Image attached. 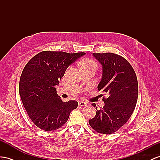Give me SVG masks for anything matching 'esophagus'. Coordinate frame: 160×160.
<instances>
[{
	"instance_id": "1",
	"label": "esophagus",
	"mask_w": 160,
	"mask_h": 160,
	"mask_svg": "<svg viewBox=\"0 0 160 160\" xmlns=\"http://www.w3.org/2000/svg\"><path fill=\"white\" fill-rule=\"evenodd\" d=\"M86 105H87V103L85 101H80L78 102V105L80 106V107H83V106H85Z\"/></svg>"
}]
</instances>
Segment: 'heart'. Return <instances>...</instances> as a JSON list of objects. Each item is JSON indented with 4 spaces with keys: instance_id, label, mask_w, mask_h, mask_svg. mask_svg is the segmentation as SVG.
<instances>
[{
    "instance_id": "obj_1",
    "label": "heart",
    "mask_w": 160,
    "mask_h": 160,
    "mask_svg": "<svg viewBox=\"0 0 160 160\" xmlns=\"http://www.w3.org/2000/svg\"><path fill=\"white\" fill-rule=\"evenodd\" d=\"M80 69H87L90 68H97V63L94 60L90 58H84L80 62Z\"/></svg>"
}]
</instances>
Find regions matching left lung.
I'll use <instances>...</instances> for the list:
<instances>
[{
  "mask_svg": "<svg viewBox=\"0 0 160 160\" xmlns=\"http://www.w3.org/2000/svg\"><path fill=\"white\" fill-rule=\"evenodd\" d=\"M103 66L102 79L97 87L107 95L103 97L105 105L97 109L88 122L96 132L109 134L119 130L129 120L135 109L138 87L132 65L124 57L113 52L93 53ZM103 95H101L103 96Z\"/></svg>",
  "mask_w": 160,
  "mask_h": 160,
  "instance_id": "8db88e82",
  "label": "left lung"
}]
</instances>
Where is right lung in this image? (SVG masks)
<instances>
[{
  "label": "right lung",
  "instance_id": "obj_1",
  "mask_svg": "<svg viewBox=\"0 0 160 160\" xmlns=\"http://www.w3.org/2000/svg\"><path fill=\"white\" fill-rule=\"evenodd\" d=\"M84 54L44 51L32 57L24 67L19 80V95L28 116L39 128L57 130L77 108L76 101L61 100L56 86L69 65Z\"/></svg>",
  "mask_w": 160,
  "mask_h": 160
}]
</instances>
